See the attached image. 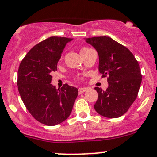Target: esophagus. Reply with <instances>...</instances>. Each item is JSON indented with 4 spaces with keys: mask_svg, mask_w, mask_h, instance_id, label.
I'll return each mask as SVG.
<instances>
[{
    "mask_svg": "<svg viewBox=\"0 0 157 157\" xmlns=\"http://www.w3.org/2000/svg\"><path fill=\"white\" fill-rule=\"evenodd\" d=\"M87 90V88H86V87H80V88H79V94H82V93L85 92Z\"/></svg>",
    "mask_w": 157,
    "mask_h": 157,
    "instance_id": "esophagus-1",
    "label": "esophagus"
}]
</instances>
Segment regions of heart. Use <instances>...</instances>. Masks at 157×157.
<instances>
[{"instance_id": "b5f03b06", "label": "heart", "mask_w": 157, "mask_h": 157, "mask_svg": "<svg viewBox=\"0 0 157 157\" xmlns=\"http://www.w3.org/2000/svg\"><path fill=\"white\" fill-rule=\"evenodd\" d=\"M90 50H91V49L89 48H87V47L82 48L80 49V54H81V56H83L85 53H87V52H89Z\"/></svg>"}]
</instances>
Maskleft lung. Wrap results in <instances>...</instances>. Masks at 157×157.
<instances>
[{
	"mask_svg": "<svg viewBox=\"0 0 157 157\" xmlns=\"http://www.w3.org/2000/svg\"><path fill=\"white\" fill-rule=\"evenodd\" d=\"M86 42L98 52V70L109 83L105 91L94 87L98 94L94 109L107 118L121 117L138 96L142 82L138 61L129 49L109 36L89 37Z\"/></svg>",
	"mask_w": 157,
	"mask_h": 157,
	"instance_id": "left-lung-1",
	"label": "left lung"
}]
</instances>
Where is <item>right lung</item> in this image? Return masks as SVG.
<instances>
[{
    "label": "right lung",
    "instance_id": "obj_1",
    "mask_svg": "<svg viewBox=\"0 0 157 157\" xmlns=\"http://www.w3.org/2000/svg\"><path fill=\"white\" fill-rule=\"evenodd\" d=\"M73 39L51 36L28 52L19 65L17 85L24 105L34 119L48 126L66 121L70 115L78 89L65 84L60 90L51 84L52 73L65 46Z\"/></svg>",
    "mask_w": 157,
    "mask_h": 157
}]
</instances>
